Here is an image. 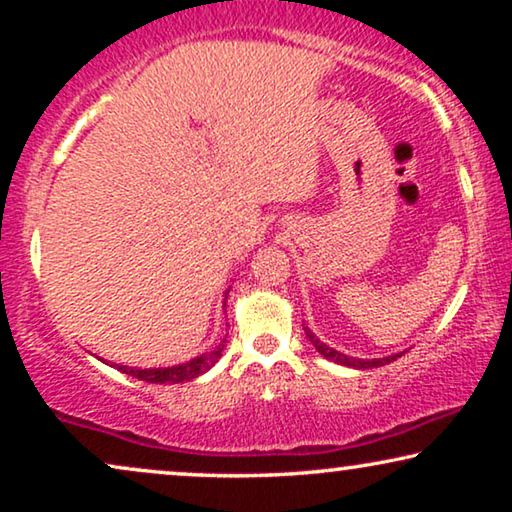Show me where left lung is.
<instances>
[{
    "label": "left lung",
    "instance_id": "1",
    "mask_svg": "<svg viewBox=\"0 0 512 512\" xmlns=\"http://www.w3.org/2000/svg\"><path fill=\"white\" fill-rule=\"evenodd\" d=\"M305 335L307 338H310V342L314 345V349H317V352L324 356V359H328V361H335V363H340V366H349V368H377V366H384V363H391V361H396L398 356L401 354H394V356H387V359H356V356H347V354H340L338 349H333V347H328L326 342H321L317 335H314L310 328L305 326Z\"/></svg>",
    "mask_w": 512,
    "mask_h": 512
}]
</instances>
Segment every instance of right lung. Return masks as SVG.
I'll list each match as a JSON object with an SVG mask.
<instances>
[{"instance_id": "obj_1", "label": "right lung", "mask_w": 512, "mask_h": 512, "mask_svg": "<svg viewBox=\"0 0 512 512\" xmlns=\"http://www.w3.org/2000/svg\"><path fill=\"white\" fill-rule=\"evenodd\" d=\"M226 342V340H223ZM223 342L221 345H216L212 352L198 356V359H191L186 363H181V366H172V368H128V366H118V370L125 375H132L137 377V380H144V382H153V384H179V382H191L195 377L207 373L209 368L214 366L216 361L221 359V352H223Z\"/></svg>"}]
</instances>
